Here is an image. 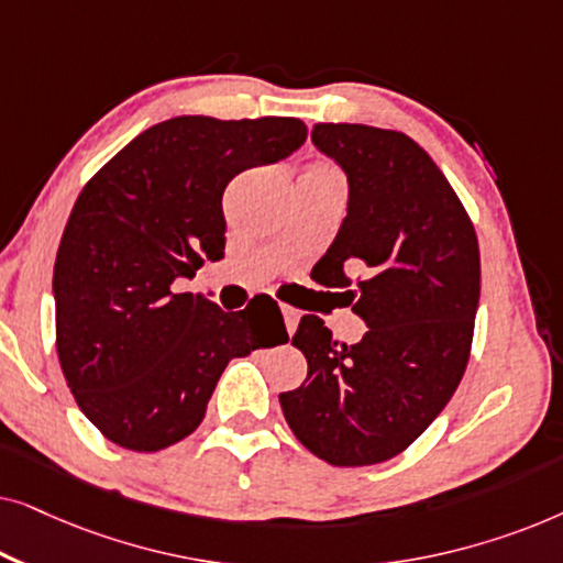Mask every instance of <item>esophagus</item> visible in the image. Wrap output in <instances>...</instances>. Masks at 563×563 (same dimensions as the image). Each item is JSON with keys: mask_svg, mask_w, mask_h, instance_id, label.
I'll list each match as a JSON object with an SVG mask.
<instances>
[{"mask_svg": "<svg viewBox=\"0 0 563 563\" xmlns=\"http://www.w3.org/2000/svg\"><path fill=\"white\" fill-rule=\"evenodd\" d=\"M282 314H284V325H287L289 335H291V333H295V330H297L299 312L295 310V307H289V305H282Z\"/></svg>", "mask_w": 563, "mask_h": 563, "instance_id": "obj_1", "label": "esophagus"}]
</instances>
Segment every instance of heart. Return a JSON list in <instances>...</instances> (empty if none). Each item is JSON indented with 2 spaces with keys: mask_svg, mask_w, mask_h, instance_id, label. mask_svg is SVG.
I'll list each match as a JSON object with an SVG mask.
<instances>
[{
  "mask_svg": "<svg viewBox=\"0 0 563 563\" xmlns=\"http://www.w3.org/2000/svg\"><path fill=\"white\" fill-rule=\"evenodd\" d=\"M314 168H322V172H330V168H328V166H314Z\"/></svg>",
  "mask_w": 563,
  "mask_h": 563,
  "instance_id": "1",
  "label": "heart"
}]
</instances>
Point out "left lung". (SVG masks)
Returning a JSON list of instances; mask_svg holds the SVG:
<instances>
[{
	"mask_svg": "<svg viewBox=\"0 0 563 563\" xmlns=\"http://www.w3.org/2000/svg\"><path fill=\"white\" fill-rule=\"evenodd\" d=\"M312 143L349 179V210L312 274L341 287L366 322L333 341L305 314L291 343L302 387L282 391L291 433L333 466L382 464L426 433L466 372L479 307V243L456 191L412 137L320 122ZM365 276L353 283L347 272Z\"/></svg>",
	"mask_w": 563,
	"mask_h": 563,
	"instance_id": "obj_1",
	"label": "left lung"
}]
</instances>
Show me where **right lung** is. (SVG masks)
I'll return each instance as SVG.
<instances>
[{
	"mask_svg": "<svg viewBox=\"0 0 563 563\" xmlns=\"http://www.w3.org/2000/svg\"><path fill=\"white\" fill-rule=\"evenodd\" d=\"M305 137L297 118L181 114L143 130L81 189L53 266L56 349L76 405L112 443H179L230 361L289 341L268 295L225 312L174 284L225 256L230 179Z\"/></svg>",
	"mask_w": 563,
	"mask_h": 563,
	"instance_id": "right-lung-1",
	"label": "right lung"
}]
</instances>
